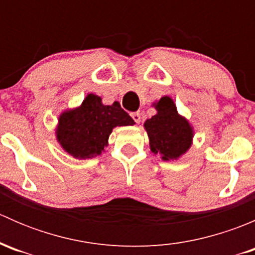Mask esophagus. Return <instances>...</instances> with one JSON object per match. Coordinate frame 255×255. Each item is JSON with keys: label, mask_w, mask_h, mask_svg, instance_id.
Returning a JSON list of instances; mask_svg holds the SVG:
<instances>
[{"label": "esophagus", "mask_w": 255, "mask_h": 255, "mask_svg": "<svg viewBox=\"0 0 255 255\" xmlns=\"http://www.w3.org/2000/svg\"><path fill=\"white\" fill-rule=\"evenodd\" d=\"M130 116H132L133 121H134L135 123H140V113L139 112H133V113H130Z\"/></svg>", "instance_id": "esophagus-1"}]
</instances>
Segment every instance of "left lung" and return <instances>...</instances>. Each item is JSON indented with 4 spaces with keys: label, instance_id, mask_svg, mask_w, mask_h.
I'll return each instance as SVG.
<instances>
[{
    "label": "left lung",
    "instance_id": "obj_1",
    "mask_svg": "<svg viewBox=\"0 0 255 255\" xmlns=\"http://www.w3.org/2000/svg\"><path fill=\"white\" fill-rule=\"evenodd\" d=\"M153 106L156 115L144 122L151 153L159 154L165 161L177 160L191 146L194 128L179 115L170 96H163Z\"/></svg>",
    "mask_w": 255,
    "mask_h": 255
}]
</instances>
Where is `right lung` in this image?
<instances>
[{"instance_id":"obj_1","label":"right lung","mask_w":255,"mask_h":255,"mask_svg":"<svg viewBox=\"0 0 255 255\" xmlns=\"http://www.w3.org/2000/svg\"><path fill=\"white\" fill-rule=\"evenodd\" d=\"M133 125L134 121L118 102L104 105L101 97L87 94L79 107L59 116L56 140L75 159H90L105 151L113 128Z\"/></svg>"}]
</instances>
